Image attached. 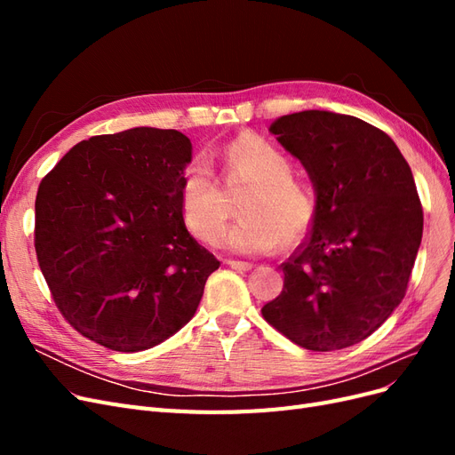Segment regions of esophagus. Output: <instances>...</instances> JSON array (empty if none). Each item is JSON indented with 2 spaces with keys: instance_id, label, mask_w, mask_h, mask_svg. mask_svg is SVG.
I'll return each instance as SVG.
<instances>
[{
  "instance_id": "34e87169",
  "label": "esophagus",
  "mask_w": 455,
  "mask_h": 455,
  "mask_svg": "<svg viewBox=\"0 0 455 455\" xmlns=\"http://www.w3.org/2000/svg\"><path fill=\"white\" fill-rule=\"evenodd\" d=\"M226 264L233 269H237V271H251L254 267L252 264H249V261H239V259H228Z\"/></svg>"
}]
</instances>
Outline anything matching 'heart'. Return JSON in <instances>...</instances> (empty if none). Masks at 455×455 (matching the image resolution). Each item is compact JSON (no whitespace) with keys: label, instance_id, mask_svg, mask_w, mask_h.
<instances>
[{"label":"heart","instance_id":"b5f03b06","mask_svg":"<svg viewBox=\"0 0 455 455\" xmlns=\"http://www.w3.org/2000/svg\"><path fill=\"white\" fill-rule=\"evenodd\" d=\"M229 178L251 182L239 203L241 218L226 235V244L239 254H266L304 239L316 214L315 191L292 178V161L273 144L243 134L224 149ZM180 203L188 228L206 243H216L226 224V203L212 169L194 159L184 169Z\"/></svg>","mask_w":455,"mask_h":455}]
</instances>
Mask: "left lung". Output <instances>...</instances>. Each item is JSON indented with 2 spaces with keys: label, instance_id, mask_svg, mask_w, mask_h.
Returning <instances> with one entry per match:
<instances>
[{
  "label": "left lung",
  "instance_id": "obj_1",
  "mask_svg": "<svg viewBox=\"0 0 455 455\" xmlns=\"http://www.w3.org/2000/svg\"><path fill=\"white\" fill-rule=\"evenodd\" d=\"M269 132L304 164L316 214L261 315L299 347L346 349L406 294L423 233L414 176L389 136L359 117L306 109L275 119Z\"/></svg>",
  "mask_w": 455,
  "mask_h": 455
}]
</instances>
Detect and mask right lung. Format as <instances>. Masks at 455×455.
<instances>
[{
  "label": "right lung",
  "instance_id": "add662e5",
  "mask_svg": "<svg viewBox=\"0 0 455 455\" xmlns=\"http://www.w3.org/2000/svg\"><path fill=\"white\" fill-rule=\"evenodd\" d=\"M191 142L134 127L76 144L39 184L36 254L81 336L136 353L191 321L220 261L184 224Z\"/></svg>",
  "mask_w": 455,
  "mask_h": 455
}]
</instances>
